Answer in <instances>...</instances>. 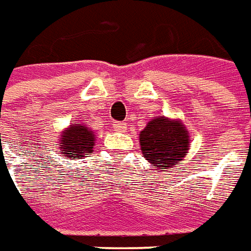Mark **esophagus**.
<instances>
[{
    "mask_svg": "<svg viewBox=\"0 0 251 251\" xmlns=\"http://www.w3.org/2000/svg\"><path fill=\"white\" fill-rule=\"evenodd\" d=\"M113 128L115 131H120V132H124L127 127H126V124L124 123H116V124H113Z\"/></svg>",
    "mask_w": 251,
    "mask_h": 251,
    "instance_id": "esophagus-1",
    "label": "esophagus"
}]
</instances>
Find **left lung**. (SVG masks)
Here are the masks:
<instances>
[{
	"label": "left lung",
	"instance_id": "8db88e82",
	"mask_svg": "<svg viewBox=\"0 0 251 251\" xmlns=\"http://www.w3.org/2000/svg\"><path fill=\"white\" fill-rule=\"evenodd\" d=\"M191 135L179 119L155 116L139 134L140 150L155 172L166 170L188 155Z\"/></svg>",
	"mask_w": 251,
	"mask_h": 251
}]
</instances>
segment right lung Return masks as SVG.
I'll return each mask as SVG.
<instances>
[{"label":"right lung","instance_id":"add662e5","mask_svg":"<svg viewBox=\"0 0 251 251\" xmlns=\"http://www.w3.org/2000/svg\"><path fill=\"white\" fill-rule=\"evenodd\" d=\"M96 135L86 124H70L60 132L59 152L69 159H81L93 152Z\"/></svg>","mask_w":251,"mask_h":251}]
</instances>
